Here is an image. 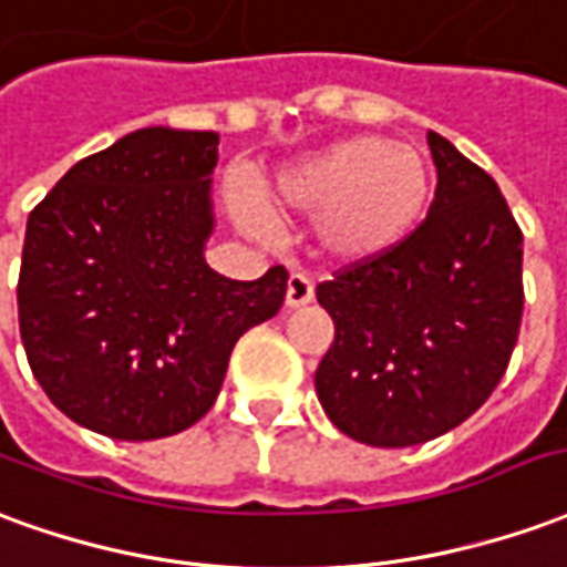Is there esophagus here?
Instances as JSON below:
<instances>
[{
	"instance_id": "1",
	"label": "esophagus",
	"mask_w": 567,
	"mask_h": 567,
	"mask_svg": "<svg viewBox=\"0 0 567 567\" xmlns=\"http://www.w3.org/2000/svg\"><path fill=\"white\" fill-rule=\"evenodd\" d=\"M312 295H316V288H312V282L303 276V272H291L288 276V291H285V303L295 310V307H307L312 300Z\"/></svg>"
}]
</instances>
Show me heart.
I'll use <instances>...</instances> for the list:
<instances>
[{
  "instance_id": "b5f03b06",
  "label": "heart",
  "mask_w": 567,
  "mask_h": 567,
  "mask_svg": "<svg viewBox=\"0 0 567 567\" xmlns=\"http://www.w3.org/2000/svg\"><path fill=\"white\" fill-rule=\"evenodd\" d=\"M433 193V165L417 146L355 134L285 165L270 199L279 212L319 215L316 243L328 260L368 264L393 255L423 227ZM239 205L255 220V202L239 196Z\"/></svg>"
}]
</instances>
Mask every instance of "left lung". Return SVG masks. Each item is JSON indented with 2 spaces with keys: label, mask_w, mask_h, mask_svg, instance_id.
I'll list each match as a JSON object with an SVG mask.
<instances>
[{
  "label": "left lung",
  "mask_w": 567,
  "mask_h": 567,
  "mask_svg": "<svg viewBox=\"0 0 567 567\" xmlns=\"http://www.w3.org/2000/svg\"><path fill=\"white\" fill-rule=\"evenodd\" d=\"M439 187L393 255L316 288L334 343L316 368L328 421L374 449L461 426L504 378L522 324V229L488 172L430 132Z\"/></svg>",
  "instance_id": "obj_1"
}]
</instances>
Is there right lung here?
<instances>
[{"label": "right lung", "mask_w": 567, "mask_h": 567, "mask_svg": "<svg viewBox=\"0 0 567 567\" xmlns=\"http://www.w3.org/2000/svg\"><path fill=\"white\" fill-rule=\"evenodd\" d=\"M217 144V132L137 128L76 162L27 220L23 350L85 430L146 442L193 426L236 340L282 307V267L236 282L205 264Z\"/></svg>", "instance_id": "right-lung-1"}]
</instances>
